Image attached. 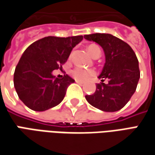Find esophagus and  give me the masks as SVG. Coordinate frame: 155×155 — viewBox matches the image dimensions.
I'll return each mask as SVG.
<instances>
[{
    "label": "esophagus",
    "instance_id": "esophagus-1",
    "mask_svg": "<svg viewBox=\"0 0 155 155\" xmlns=\"http://www.w3.org/2000/svg\"><path fill=\"white\" fill-rule=\"evenodd\" d=\"M76 83H77V84H78L79 85H83V84H84V83H82V82H79V81H76Z\"/></svg>",
    "mask_w": 155,
    "mask_h": 155
}]
</instances>
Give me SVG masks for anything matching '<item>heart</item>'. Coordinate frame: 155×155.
Returning <instances> with one entry per match:
<instances>
[{"label": "heart", "mask_w": 155, "mask_h": 155, "mask_svg": "<svg viewBox=\"0 0 155 155\" xmlns=\"http://www.w3.org/2000/svg\"><path fill=\"white\" fill-rule=\"evenodd\" d=\"M88 53L90 54L91 56L94 55L96 53H100V49L99 46L95 45H91L88 47ZM71 74L73 78H75L77 81L79 82H86L91 78L94 77L96 72L94 70L90 69H85L84 67H77L74 69H72L71 71Z\"/></svg>", "instance_id": "obj_1"}]
</instances>
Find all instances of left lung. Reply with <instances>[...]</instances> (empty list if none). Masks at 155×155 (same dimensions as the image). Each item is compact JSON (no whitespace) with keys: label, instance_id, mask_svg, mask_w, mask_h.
Segmentation results:
<instances>
[{"label":"left lung","instance_id":"1","mask_svg":"<svg viewBox=\"0 0 155 155\" xmlns=\"http://www.w3.org/2000/svg\"><path fill=\"white\" fill-rule=\"evenodd\" d=\"M84 39L102 47L105 62L98 77L94 94L86 95L89 104L102 111L114 112L123 108L133 95L140 78L138 61L128 44L110 34L84 35ZM106 80L107 83L104 84Z\"/></svg>","mask_w":155,"mask_h":155}]
</instances>
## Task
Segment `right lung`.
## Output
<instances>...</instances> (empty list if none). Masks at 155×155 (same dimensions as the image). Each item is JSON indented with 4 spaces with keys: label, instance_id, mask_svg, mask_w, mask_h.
Returning <instances> with one entry per match:
<instances>
[{
    "label": "right lung",
    "instance_id": "right-lung-1",
    "mask_svg": "<svg viewBox=\"0 0 155 155\" xmlns=\"http://www.w3.org/2000/svg\"><path fill=\"white\" fill-rule=\"evenodd\" d=\"M83 35L61 38L48 36L27 48L14 71L13 83L19 99L35 111H45L63 100L67 87L75 80L67 74L55 78L52 71L61 69L71 50Z\"/></svg>",
    "mask_w": 155,
    "mask_h": 155
}]
</instances>
